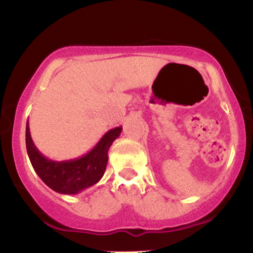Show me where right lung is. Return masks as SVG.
<instances>
[{"instance_id":"add662e5","label":"right lung","mask_w":253,"mask_h":253,"mask_svg":"<svg viewBox=\"0 0 253 253\" xmlns=\"http://www.w3.org/2000/svg\"><path fill=\"white\" fill-rule=\"evenodd\" d=\"M122 127L108 131L92 150L79 158L68 161H52L36 148L26 124V150L37 175L55 192L77 194L97 184L103 176L108 163V150L121 134Z\"/></svg>"}]
</instances>
